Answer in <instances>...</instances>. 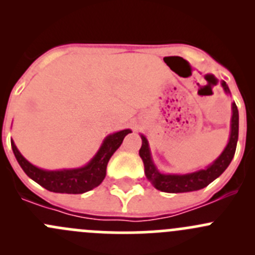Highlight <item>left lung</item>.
I'll use <instances>...</instances> for the list:
<instances>
[{"instance_id": "obj_1", "label": "left lung", "mask_w": 255, "mask_h": 255, "mask_svg": "<svg viewBox=\"0 0 255 255\" xmlns=\"http://www.w3.org/2000/svg\"><path fill=\"white\" fill-rule=\"evenodd\" d=\"M226 94H230L227 84L225 81L221 82ZM238 127H239V115L236 104H232V118H231V135L228 144L226 145L225 150L221 155L213 161L207 168L201 170L194 171L189 174H163L156 169L151 160L150 149L146 138L140 134L142 138V146L139 149V155L144 163V173L146 179L151 182L156 190L169 192V194H179V192H190L201 190L206 187L208 184L217 179L232 161L235 156L236 148H237L238 140Z\"/></svg>"}]
</instances>
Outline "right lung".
<instances>
[{"mask_svg":"<svg viewBox=\"0 0 255 255\" xmlns=\"http://www.w3.org/2000/svg\"><path fill=\"white\" fill-rule=\"evenodd\" d=\"M130 129H123L107 135L100 146L96 155L85 166L78 169H64V170H43L30 164L11 140L12 150L18 164L25 174L35 182L51 192L60 194H84L99 186L106 176V168L110 158L120 148L123 139Z\"/></svg>","mask_w":255,"mask_h":255,"instance_id":"1","label":"right lung"}]
</instances>
